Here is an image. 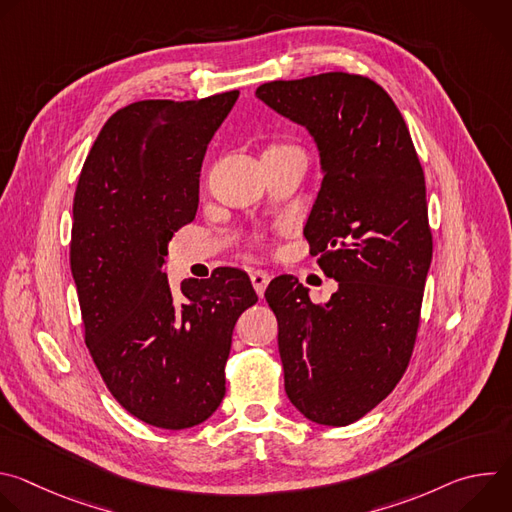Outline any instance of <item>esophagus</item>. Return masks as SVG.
Returning a JSON list of instances; mask_svg holds the SVG:
<instances>
[{"label": "esophagus", "mask_w": 512, "mask_h": 512, "mask_svg": "<svg viewBox=\"0 0 512 512\" xmlns=\"http://www.w3.org/2000/svg\"><path fill=\"white\" fill-rule=\"evenodd\" d=\"M269 273L267 271H263V269H253L251 271V283H253V287H255V291H257V296L259 298H263V294H265V287H267V283H269Z\"/></svg>", "instance_id": "obj_1"}]
</instances>
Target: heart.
<instances>
[{
	"instance_id": "1",
	"label": "heart",
	"mask_w": 512,
	"mask_h": 512,
	"mask_svg": "<svg viewBox=\"0 0 512 512\" xmlns=\"http://www.w3.org/2000/svg\"><path fill=\"white\" fill-rule=\"evenodd\" d=\"M277 148H279V145H277Z\"/></svg>"
}]
</instances>
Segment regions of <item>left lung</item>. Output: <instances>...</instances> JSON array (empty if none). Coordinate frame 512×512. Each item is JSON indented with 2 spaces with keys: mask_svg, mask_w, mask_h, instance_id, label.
<instances>
[{
  "mask_svg": "<svg viewBox=\"0 0 512 512\" xmlns=\"http://www.w3.org/2000/svg\"><path fill=\"white\" fill-rule=\"evenodd\" d=\"M255 95L316 139L324 180L304 237L338 281L326 304L294 275L265 289L285 393L308 419L348 425L395 389L413 354L433 253L423 168L401 111L369 77L322 72Z\"/></svg>",
  "mask_w": 512,
  "mask_h": 512,
  "instance_id": "1",
  "label": "left lung"
}]
</instances>
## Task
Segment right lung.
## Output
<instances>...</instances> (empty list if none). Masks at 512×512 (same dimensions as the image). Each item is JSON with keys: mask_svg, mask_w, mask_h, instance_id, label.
<instances>
[{"mask_svg": "<svg viewBox=\"0 0 512 512\" xmlns=\"http://www.w3.org/2000/svg\"><path fill=\"white\" fill-rule=\"evenodd\" d=\"M237 97L148 99L115 111L72 202L85 344L117 403L162 429L198 425L221 405L233 328L257 302L237 267L184 279L178 300L164 273L168 241L196 216L208 143Z\"/></svg>", "mask_w": 512, "mask_h": 512, "instance_id": "right-lung-1", "label": "right lung"}]
</instances>
